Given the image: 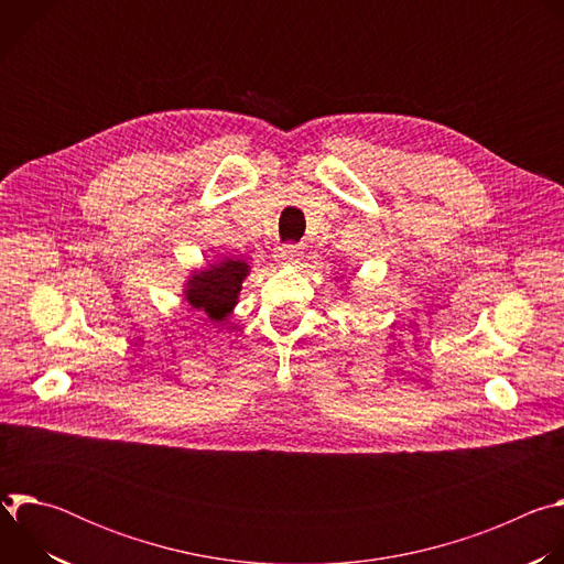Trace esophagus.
I'll return each instance as SVG.
<instances>
[{"label":"esophagus","mask_w":564,"mask_h":564,"mask_svg":"<svg viewBox=\"0 0 564 564\" xmlns=\"http://www.w3.org/2000/svg\"><path fill=\"white\" fill-rule=\"evenodd\" d=\"M303 257V252H301V246H281L279 250H276V254H274V259H276V263H281V265H294V263H299V259Z\"/></svg>","instance_id":"1"}]
</instances>
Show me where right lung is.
<instances>
[{"label":"right lung","mask_w":564,"mask_h":564,"mask_svg":"<svg viewBox=\"0 0 564 564\" xmlns=\"http://www.w3.org/2000/svg\"><path fill=\"white\" fill-rule=\"evenodd\" d=\"M250 270L252 268L246 259L225 257L218 263L194 270L183 285V299L194 312L200 314L203 321L218 326L231 316L238 303L240 288H243Z\"/></svg>","instance_id":"obj_1"}]
</instances>
